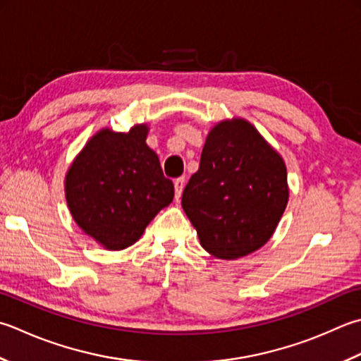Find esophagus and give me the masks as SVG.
<instances>
[{
	"mask_svg": "<svg viewBox=\"0 0 361 361\" xmlns=\"http://www.w3.org/2000/svg\"><path fill=\"white\" fill-rule=\"evenodd\" d=\"M173 186H175V199L178 200L181 197V192H183V188H185V176H180V178H176L173 181Z\"/></svg>",
	"mask_w": 361,
	"mask_h": 361,
	"instance_id": "34e87169",
	"label": "esophagus"
}]
</instances>
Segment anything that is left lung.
<instances>
[{
  "mask_svg": "<svg viewBox=\"0 0 361 361\" xmlns=\"http://www.w3.org/2000/svg\"><path fill=\"white\" fill-rule=\"evenodd\" d=\"M288 203L286 167L255 126L225 120L209 131L181 204L211 255L236 259L263 247Z\"/></svg>",
  "mask_w": 361,
  "mask_h": 361,
  "instance_id": "left-lung-1",
  "label": "left lung"
}]
</instances>
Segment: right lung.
I'll use <instances>...</instances> for the list:
<instances>
[{"instance_id":"add662e5","label":"right lung","mask_w":361,"mask_h":361,"mask_svg":"<svg viewBox=\"0 0 361 361\" xmlns=\"http://www.w3.org/2000/svg\"><path fill=\"white\" fill-rule=\"evenodd\" d=\"M148 128L103 130L78 154L66 178L75 222L106 249L120 250L173 200V183L162 173L158 154L145 144Z\"/></svg>"}]
</instances>
